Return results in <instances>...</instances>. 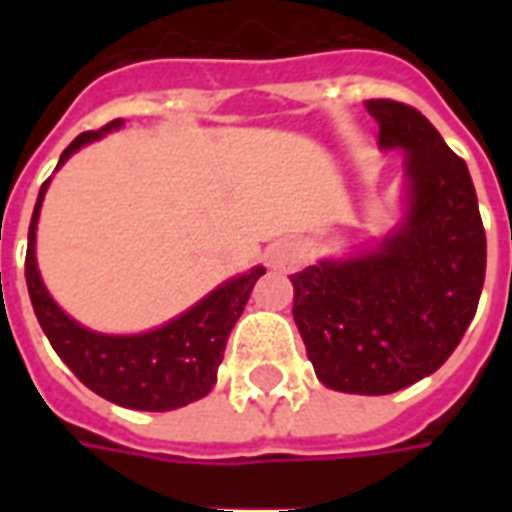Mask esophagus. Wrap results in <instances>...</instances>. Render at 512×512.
Segmentation results:
<instances>
[{"mask_svg":"<svg viewBox=\"0 0 512 512\" xmlns=\"http://www.w3.org/2000/svg\"><path fill=\"white\" fill-rule=\"evenodd\" d=\"M266 260L274 271H296L304 263V246L296 241H277L268 246Z\"/></svg>","mask_w":512,"mask_h":512,"instance_id":"esophagus-1","label":"esophagus"}]
</instances>
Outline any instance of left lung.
Returning <instances> with one entry per match:
<instances>
[{
  "label": "left lung",
  "instance_id": "8db88e82",
  "mask_svg": "<svg viewBox=\"0 0 512 512\" xmlns=\"http://www.w3.org/2000/svg\"><path fill=\"white\" fill-rule=\"evenodd\" d=\"M378 145L406 150V219L365 255L293 274V321L321 384L389 395L436 373L469 329L485 230L466 161L414 106L373 98Z\"/></svg>",
  "mask_w": 512,
  "mask_h": 512
}]
</instances>
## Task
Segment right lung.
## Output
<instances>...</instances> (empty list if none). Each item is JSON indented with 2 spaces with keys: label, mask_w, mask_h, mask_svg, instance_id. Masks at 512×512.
Masks as SVG:
<instances>
[{
  "label": "right lung",
  "mask_w": 512,
  "mask_h": 512,
  "mask_svg": "<svg viewBox=\"0 0 512 512\" xmlns=\"http://www.w3.org/2000/svg\"><path fill=\"white\" fill-rule=\"evenodd\" d=\"M120 126L123 120H112L98 131L79 134L62 150L57 167H62L82 145L101 139ZM46 189L49 180L40 186L29 222L24 274H27L29 299L38 315L40 329L46 332L57 356L71 367L73 376L87 389L123 408L172 411L208 395L216 384V370L222 365L227 337L233 332L235 321L241 318L255 282L266 274V268L257 266L249 274L224 282L205 299L197 301L189 312H183L175 321L164 323L153 332L131 334V337L90 332L71 321L54 304L40 279L38 260H35V230H38Z\"/></svg>",
  "instance_id": "add662e5"
}]
</instances>
